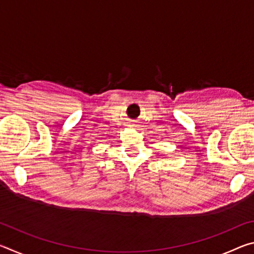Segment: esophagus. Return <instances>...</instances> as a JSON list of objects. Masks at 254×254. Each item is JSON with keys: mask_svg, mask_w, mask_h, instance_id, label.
Wrapping results in <instances>:
<instances>
[{"mask_svg": "<svg viewBox=\"0 0 254 254\" xmlns=\"http://www.w3.org/2000/svg\"><path fill=\"white\" fill-rule=\"evenodd\" d=\"M128 124H130V126H132V127H134L135 126V122L134 121H130V122H128Z\"/></svg>", "mask_w": 254, "mask_h": 254, "instance_id": "34e87169", "label": "esophagus"}]
</instances>
